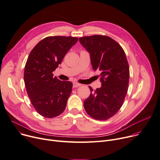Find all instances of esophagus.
Returning a JSON list of instances; mask_svg holds the SVG:
<instances>
[{"label":"esophagus","mask_w":160,"mask_h":160,"mask_svg":"<svg viewBox=\"0 0 160 160\" xmlns=\"http://www.w3.org/2000/svg\"><path fill=\"white\" fill-rule=\"evenodd\" d=\"M81 86V84L79 83H77V82H74L73 83V88H78Z\"/></svg>","instance_id":"34e87169"}]
</instances>
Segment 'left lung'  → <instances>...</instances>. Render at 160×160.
<instances>
[{"label":"left lung","instance_id":"obj_1","mask_svg":"<svg viewBox=\"0 0 160 160\" xmlns=\"http://www.w3.org/2000/svg\"><path fill=\"white\" fill-rule=\"evenodd\" d=\"M82 45L89 52L94 70L101 71L102 87L93 90L83 106L91 118L106 120L116 114L123 104L128 90L129 66L122 46L112 38L94 35L80 37Z\"/></svg>","mask_w":160,"mask_h":160}]
</instances>
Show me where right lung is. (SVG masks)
I'll return each mask as SVG.
<instances>
[{
	"instance_id": "right-lung-1",
	"label": "right lung",
	"mask_w": 160,
	"mask_h": 160,
	"mask_svg": "<svg viewBox=\"0 0 160 160\" xmlns=\"http://www.w3.org/2000/svg\"><path fill=\"white\" fill-rule=\"evenodd\" d=\"M78 40L73 37H48L29 53L24 72L25 86L32 105L45 118H55L66 109L72 83L54 77L52 72Z\"/></svg>"
}]
</instances>
